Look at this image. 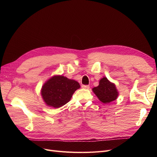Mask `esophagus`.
<instances>
[{
    "label": "esophagus",
    "instance_id": "1",
    "mask_svg": "<svg viewBox=\"0 0 157 157\" xmlns=\"http://www.w3.org/2000/svg\"><path fill=\"white\" fill-rule=\"evenodd\" d=\"M82 87L83 88H85V89H89L90 88V86L89 85H82Z\"/></svg>",
    "mask_w": 157,
    "mask_h": 157
}]
</instances>
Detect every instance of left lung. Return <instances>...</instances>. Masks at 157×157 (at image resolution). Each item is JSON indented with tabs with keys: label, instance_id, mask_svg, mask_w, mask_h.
<instances>
[{
	"label": "left lung",
	"instance_id": "8db88e82",
	"mask_svg": "<svg viewBox=\"0 0 157 157\" xmlns=\"http://www.w3.org/2000/svg\"><path fill=\"white\" fill-rule=\"evenodd\" d=\"M92 91L103 103L115 101L118 96L115 84L111 82L106 77H103L99 80V85L97 87H94Z\"/></svg>",
	"mask_w": 157,
	"mask_h": 157
}]
</instances>
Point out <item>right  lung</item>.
<instances>
[{
  "mask_svg": "<svg viewBox=\"0 0 157 157\" xmlns=\"http://www.w3.org/2000/svg\"><path fill=\"white\" fill-rule=\"evenodd\" d=\"M80 87L79 83L75 80L62 75H55L42 86L41 96L47 105L58 109L68 103Z\"/></svg>",
  "mask_w": 157,
  "mask_h": 157,
  "instance_id": "add662e5",
  "label": "right lung"
}]
</instances>
